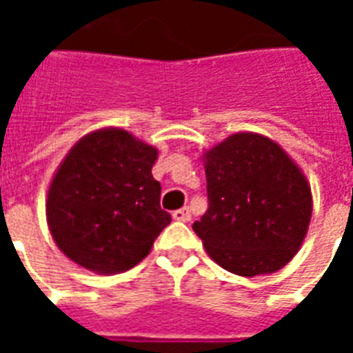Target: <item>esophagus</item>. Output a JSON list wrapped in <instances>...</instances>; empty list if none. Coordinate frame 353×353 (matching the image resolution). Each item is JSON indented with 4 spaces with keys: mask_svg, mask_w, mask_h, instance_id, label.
<instances>
[{
    "mask_svg": "<svg viewBox=\"0 0 353 353\" xmlns=\"http://www.w3.org/2000/svg\"><path fill=\"white\" fill-rule=\"evenodd\" d=\"M172 217L176 219V221H191V212H189V208H181V210H176L174 214H172Z\"/></svg>",
    "mask_w": 353,
    "mask_h": 353,
    "instance_id": "1",
    "label": "esophagus"
}]
</instances>
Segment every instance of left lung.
Masks as SVG:
<instances>
[{
    "instance_id": "1",
    "label": "left lung",
    "mask_w": 353,
    "mask_h": 353,
    "mask_svg": "<svg viewBox=\"0 0 353 353\" xmlns=\"http://www.w3.org/2000/svg\"><path fill=\"white\" fill-rule=\"evenodd\" d=\"M208 212L192 230L208 255L238 276L280 270L304 242L312 191L296 162L274 139L236 132L202 154Z\"/></svg>"
}]
</instances>
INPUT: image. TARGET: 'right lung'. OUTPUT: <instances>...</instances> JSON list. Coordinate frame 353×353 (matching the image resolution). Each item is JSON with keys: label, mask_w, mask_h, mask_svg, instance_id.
Segmentation results:
<instances>
[{"label": "right lung", "mask_w": 353, "mask_h": 353, "mask_svg": "<svg viewBox=\"0 0 353 353\" xmlns=\"http://www.w3.org/2000/svg\"><path fill=\"white\" fill-rule=\"evenodd\" d=\"M159 149L123 128H100L68 151L47 192V223L60 252L96 274L143 261L172 217L151 174Z\"/></svg>", "instance_id": "add662e5"}]
</instances>
